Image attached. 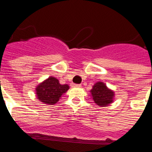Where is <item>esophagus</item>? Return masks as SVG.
I'll return each instance as SVG.
<instances>
[{"label": "esophagus", "mask_w": 152, "mask_h": 152, "mask_svg": "<svg viewBox=\"0 0 152 152\" xmlns=\"http://www.w3.org/2000/svg\"><path fill=\"white\" fill-rule=\"evenodd\" d=\"M72 87H81V84H72Z\"/></svg>", "instance_id": "34e87169"}]
</instances>
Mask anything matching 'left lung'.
Masks as SVG:
<instances>
[{
	"label": "left lung",
	"mask_w": 152,
	"mask_h": 152,
	"mask_svg": "<svg viewBox=\"0 0 152 152\" xmlns=\"http://www.w3.org/2000/svg\"><path fill=\"white\" fill-rule=\"evenodd\" d=\"M91 96L99 107H106L113 102L115 92L108 88L104 83L97 82L91 90Z\"/></svg>",
	"instance_id": "8db88e82"
}]
</instances>
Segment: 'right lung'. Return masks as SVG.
Segmentation results:
<instances>
[{"mask_svg":"<svg viewBox=\"0 0 152 152\" xmlns=\"http://www.w3.org/2000/svg\"><path fill=\"white\" fill-rule=\"evenodd\" d=\"M69 89V85L61 84L58 79L50 76L37 86L36 95L44 104H55Z\"/></svg>","mask_w":152,"mask_h":152,"instance_id":"obj_1","label":"right lung"}]
</instances>
